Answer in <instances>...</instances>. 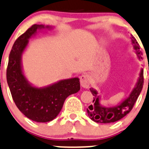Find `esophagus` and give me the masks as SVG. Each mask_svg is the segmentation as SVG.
<instances>
[{"label": "esophagus", "mask_w": 149, "mask_h": 149, "mask_svg": "<svg viewBox=\"0 0 149 149\" xmlns=\"http://www.w3.org/2000/svg\"><path fill=\"white\" fill-rule=\"evenodd\" d=\"M81 86L84 88H88L90 85V78L89 75L84 74L80 77Z\"/></svg>", "instance_id": "1"}]
</instances>
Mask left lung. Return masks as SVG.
<instances>
[{"instance_id": "obj_1", "label": "left lung", "mask_w": 149, "mask_h": 149, "mask_svg": "<svg viewBox=\"0 0 149 149\" xmlns=\"http://www.w3.org/2000/svg\"><path fill=\"white\" fill-rule=\"evenodd\" d=\"M131 42L133 45V48L139 60L142 59L141 57L142 52L140 50V46L132 35H131ZM143 85V70L141 68L136 84L132 90L131 91L129 96L125 98L119 105L112 107H106L101 105L100 95L96 89L94 88H90L91 92L94 96V100L92 102L93 104L89 105V108L86 109L88 116L92 121L97 123H112L120 120L127 113H129L132 109L134 104L136 102L142 90Z\"/></svg>"}]
</instances>
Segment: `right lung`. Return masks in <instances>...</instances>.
<instances>
[{"label":"right lung","instance_id":"right-lung-1","mask_svg":"<svg viewBox=\"0 0 149 149\" xmlns=\"http://www.w3.org/2000/svg\"><path fill=\"white\" fill-rule=\"evenodd\" d=\"M52 28L49 25L33 24L16 40L8 57L6 79L13 100L24 116L36 122H48L55 119L66 98L80 90L77 77L37 87L24 76L22 57L28 46L29 39L39 30Z\"/></svg>","mask_w":149,"mask_h":149}]
</instances>
